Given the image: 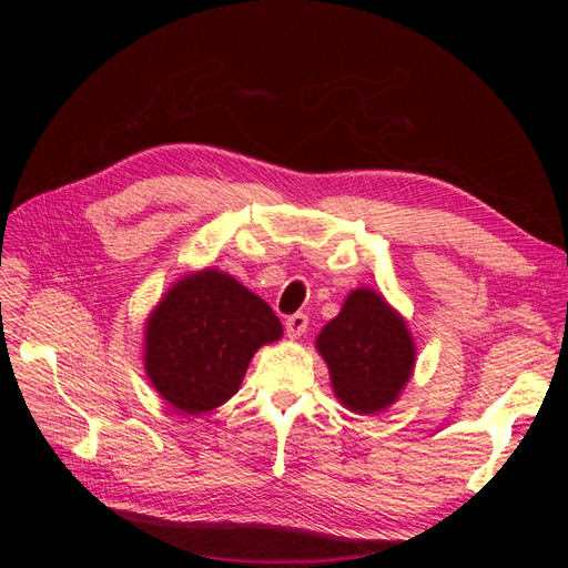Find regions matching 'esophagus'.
Segmentation results:
<instances>
[{
	"mask_svg": "<svg viewBox=\"0 0 568 568\" xmlns=\"http://www.w3.org/2000/svg\"><path fill=\"white\" fill-rule=\"evenodd\" d=\"M284 329H286V336H288V338L303 336V332L307 329V315H303V313L288 315L286 322H284Z\"/></svg>",
	"mask_w": 568,
	"mask_h": 568,
	"instance_id": "obj_1",
	"label": "esophagus"
}]
</instances>
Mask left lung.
Here are the masks:
<instances>
[{
	"label": "left lung",
	"instance_id": "8db88e82",
	"mask_svg": "<svg viewBox=\"0 0 568 568\" xmlns=\"http://www.w3.org/2000/svg\"><path fill=\"white\" fill-rule=\"evenodd\" d=\"M336 398L359 415L398 398L415 367V343L398 313L369 288H357L317 336Z\"/></svg>",
	"mask_w": 568,
	"mask_h": 568
}]
</instances>
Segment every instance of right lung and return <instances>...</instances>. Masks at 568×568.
I'll use <instances>...</instances> for the list:
<instances>
[{"label":"right lung","mask_w":568,"mask_h":568,"mask_svg":"<svg viewBox=\"0 0 568 568\" xmlns=\"http://www.w3.org/2000/svg\"><path fill=\"white\" fill-rule=\"evenodd\" d=\"M282 336L272 307L230 274L205 270L168 291L146 324V374L184 415L209 412L242 386L253 353Z\"/></svg>","instance_id":"obj_1"}]
</instances>
